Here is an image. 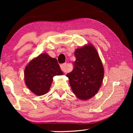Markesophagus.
<instances>
[{
	"instance_id": "esophagus-1",
	"label": "esophagus",
	"mask_w": 133,
	"mask_h": 133,
	"mask_svg": "<svg viewBox=\"0 0 133 133\" xmlns=\"http://www.w3.org/2000/svg\"><path fill=\"white\" fill-rule=\"evenodd\" d=\"M60 68H61L62 70L64 72V73H67L68 70L67 69L66 67V63H63L60 65Z\"/></svg>"
}]
</instances>
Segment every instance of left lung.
I'll list each match as a JSON object with an SVG mask.
<instances>
[{"instance_id":"1","label":"left lung","mask_w":133,"mask_h":133,"mask_svg":"<svg viewBox=\"0 0 133 133\" xmlns=\"http://www.w3.org/2000/svg\"><path fill=\"white\" fill-rule=\"evenodd\" d=\"M74 68L67 74L73 93L81 100H87L97 93L104 76L102 62L91 44L76 49Z\"/></svg>"}]
</instances>
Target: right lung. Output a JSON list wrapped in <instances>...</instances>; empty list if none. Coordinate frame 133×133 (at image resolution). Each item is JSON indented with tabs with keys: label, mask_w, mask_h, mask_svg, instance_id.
<instances>
[{
	"label": "right lung",
	"mask_w": 133,
	"mask_h": 133,
	"mask_svg": "<svg viewBox=\"0 0 133 133\" xmlns=\"http://www.w3.org/2000/svg\"><path fill=\"white\" fill-rule=\"evenodd\" d=\"M63 75L57 60L43 53L31 60L24 70V80L29 89L38 96L48 93L53 77Z\"/></svg>",
	"instance_id": "1"
}]
</instances>
